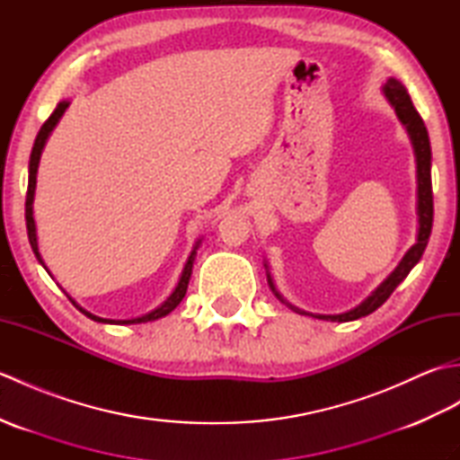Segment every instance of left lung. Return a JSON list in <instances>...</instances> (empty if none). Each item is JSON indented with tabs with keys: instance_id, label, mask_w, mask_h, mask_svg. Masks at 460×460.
I'll list each match as a JSON object with an SVG mask.
<instances>
[{
	"instance_id": "left-lung-1",
	"label": "left lung",
	"mask_w": 460,
	"mask_h": 460,
	"mask_svg": "<svg viewBox=\"0 0 460 460\" xmlns=\"http://www.w3.org/2000/svg\"><path fill=\"white\" fill-rule=\"evenodd\" d=\"M384 94L387 102L394 106V111L397 114L399 122L405 126V130L409 134V140H411L413 146V154H415V162H417V241L415 245L409 249L403 259L399 261V265L394 269L392 275H389L381 285L371 292V295L361 300L356 308H351L348 312H341V314H312V312L300 310L296 306H292L290 302L282 298L280 292L275 287V280H272L269 265L265 262L267 269V280L270 290L275 292V296L287 305L290 310L298 312V314L312 316L318 320H330V322H351L358 320L361 316H367L371 312L377 310L384 302L392 296V292L397 288L399 282H403L405 277L411 272V269L417 265L419 259L423 257L425 247L429 243V237H431V229H433V185H431V142H429V134L425 128V122L419 112L415 111V106L411 102V96H409L405 86L399 83L394 76H389L384 84Z\"/></svg>"
}]
</instances>
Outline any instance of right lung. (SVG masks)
<instances>
[{
	"label": "right lung",
	"instance_id": "1",
	"mask_svg": "<svg viewBox=\"0 0 460 460\" xmlns=\"http://www.w3.org/2000/svg\"><path fill=\"white\" fill-rule=\"evenodd\" d=\"M68 104H71V101H61L57 104V109L53 111V114L49 116L47 122L41 126V130H39L37 138H35V144H33V150H31V158H29V183H27V199H25V221H27V237H29V243H31V249L35 252L37 261L41 262V265L45 267L43 262V257L41 252H39V243H37V227H35V217H33V199H35V188H37V168H39V160H41V154H43V148L45 144L49 140V136H51V132L55 130V126L58 124V120H61V116L65 114V111L68 109ZM201 245V239L195 241L193 245V251L190 252L188 261H185V267L181 270V277L178 280V285H175V288L172 290V295L165 298L162 305L158 308L150 310L148 314H142L138 318H130V320H111V318H101V316H94L91 314L89 310H84L83 306L76 305V302L68 296V300L73 302V305L79 308L84 316H89L91 320L94 322H101V324H142V322H152V320H158V318H164L168 316L170 312L180 305V302L183 300L185 292H188V285H190V279H191V269H193V261H195V255H198V249ZM45 270L49 272V269L45 267ZM51 275V272H49Z\"/></svg>",
	"mask_w": 460,
	"mask_h": 460
}]
</instances>
